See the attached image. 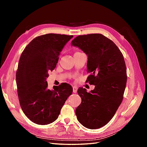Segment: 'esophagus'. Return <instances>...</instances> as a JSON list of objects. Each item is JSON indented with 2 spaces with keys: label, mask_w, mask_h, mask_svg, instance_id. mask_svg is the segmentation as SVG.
I'll return each mask as SVG.
<instances>
[{
  "label": "esophagus",
  "mask_w": 147,
  "mask_h": 147,
  "mask_svg": "<svg viewBox=\"0 0 147 147\" xmlns=\"http://www.w3.org/2000/svg\"><path fill=\"white\" fill-rule=\"evenodd\" d=\"M73 92L74 93H76L77 92V90H78V88H77V87L76 86H73Z\"/></svg>",
  "instance_id": "34e87169"
}]
</instances>
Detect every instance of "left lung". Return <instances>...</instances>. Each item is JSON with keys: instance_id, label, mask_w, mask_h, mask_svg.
<instances>
[{"instance_id": "1", "label": "left lung", "mask_w": 147, "mask_h": 147, "mask_svg": "<svg viewBox=\"0 0 147 147\" xmlns=\"http://www.w3.org/2000/svg\"><path fill=\"white\" fill-rule=\"evenodd\" d=\"M88 55L86 82L95 85L87 92L79 88L82 103L76 109L80 123L89 129H98L113 117L123 99L127 73L125 61L117 45L100 33L79 35L72 41Z\"/></svg>"}]
</instances>
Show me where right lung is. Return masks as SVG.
I'll return each instance as SVG.
<instances>
[{
	"label": "right lung",
	"mask_w": 147,
	"mask_h": 147,
	"mask_svg": "<svg viewBox=\"0 0 147 147\" xmlns=\"http://www.w3.org/2000/svg\"><path fill=\"white\" fill-rule=\"evenodd\" d=\"M73 35L49 33L36 36L22 52L16 75L20 106L34 123L46 125L57 119L73 88L67 83L47 88L46 78Z\"/></svg>",
	"instance_id": "add662e5"
}]
</instances>
